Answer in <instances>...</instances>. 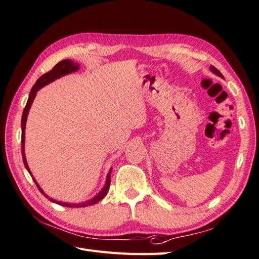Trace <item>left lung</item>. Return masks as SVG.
I'll return each mask as SVG.
<instances>
[{"instance_id": "left-lung-1", "label": "left lung", "mask_w": 259, "mask_h": 259, "mask_svg": "<svg viewBox=\"0 0 259 259\" xmlns=\"http://www.w3.org/2000/svg\"><path fill=\"white\" fill-rule=\"evenodd\" d=\"M209 69H210V70H211V71H213V72H214L215 74H217V75H219V76H222V77H224V76H223V74L221 73V71H219V70H218V69H216V68H215L214 66H210V67H209Z\"/></svg>"}]
</instances>
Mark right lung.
I'll list each match as a JSON object with an SVG mask.
<instances>
[{
    "mask_svg": "<svg viewBox=\"0 0 259 259\" xmlns=\"http://www.w3.org/2000/svg\"><path fill=\"white\" fill-rule=\"evenodd\" d=\"M80 69L79 67V64H76V62L72 61V60H69V59H65V60H61L59 61L58 64L55 66L51 71L46 72L45 74H43L42 76L38 77V80L35 82V84L33 85V88L31 89V92L29 94V98H28V101H27V105L25 107V109H23V112H22V117H21V154H22V160H23V164H25V166L27 168V170L30 173V175L32 176V174H31V171L29 169V166L27 164V161H26V155H25V130H26V122H27V116H28V113H29V110H30V107L31 105H32L33 100H34V97L36 96V92L38 90H41L43 86L48 85L49 83L55 81L59 79V77L64 76L66 74H69L71 72H75L77 71V70ZM110 174H111V168H110V171H109V174L107 176V179H106V184H105V187L103 188V190H101L95 198H93L92 200H89L86 202H83V203H79V204H70V203H65V202H59V201H56L54 200L52 198H50L49 195H46L44 193V191L41 189L40 186H38V184L36 183V180L34 179V177L32 176V179L33 182L35 183L36 187L38 188V190L41 191V193H43L45 195V198H48L50 201L54 202V203H57V204L59 205H62V206H68V207H85V206H89V205H93V204H96L97 202H99L100 200H103L105 195L107 194L108 190H109V187H110Z\"/></svg>",
    "mask_w": 259,
    "mask_h": 259,
    "instance_id": "obj_1",
    "label": "right lung"
}]
</instances>
